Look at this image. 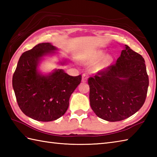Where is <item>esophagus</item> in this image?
<instances>
[{"label":"esophagus","instance_id":"1","mask_svg":"<svg viewBox=\"0 0 157 157\" xmlns=\"http://www.w3.org/2000/svg\"><path fill=\"white\" fill-rule=\"evenodd\" d=\"M88 78V75L87 74H86V73H83L82 79V82H87Z\"/></svg>","mask_w":157,"mask_h":157}]
</instances>
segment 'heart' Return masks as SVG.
<instances>
[{"label": "heart", "mask_w": 157, "mask_h": 157, "mask_svg": "<svg viewBox=\"0 0 157 157\" xmlns=\"http://www.w3.org/2000/svg\"><path fill=\"white\" fill-rule=\"evenodd\" d=\"M103 55H104V52L102 51H95L94 52H92L91 54H90L89 55L86 56L84 61L86 63H88V64H92V63L97 62L98 60L101 59L103 56ZM111 58L109 56H106L101 62L97 63V64L94 67L93 70H94V71H101V70L106 68L109 63H111Z\"/></svg>", "instance_id": "1"}]
</instances>
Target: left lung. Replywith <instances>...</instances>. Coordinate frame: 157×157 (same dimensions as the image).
I'll use <instances>...</instances> for the list:
<instances>
[{
    "mask_svg": "<svg viewBox=\"0 0 157 157\" xmlns=\"http://www.w3.org/2000/svg\"><path fill=\"white\" fill-rule=\"evenodd\" d=\"M125 46L115 64L88 80L92 111L108 121H122L134 115L147 95L149 80L144 59Z\"/></svg>",
    "mask_w": 157,
    "mask_h": 157,
    "instance_id": "left-lung-1",
    "label": "left lung"
}]
</instances>
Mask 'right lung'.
<instances>
[{"instance_id": "1", "label": "right lung", "mask_w": 157, "mask_h": 157, "mask_svg": "<svg viewBox=\"0 0 157 157\" xmlns=\"http://www.w3.org/2000/svg\"><path fill=\"white\" fill-rule=\"evenodd\" d=\"M55 50L47 42L23 52L13 75V88L20 109L36 121H51L64 115L70 96L81 83V75L71 76L63 69L48 75L38 72L40 58Z\"/></svg>"}]
</instances>
